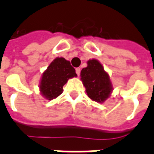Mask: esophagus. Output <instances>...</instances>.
<instances>
[{"label":"esophagus","mask_w":154,"mask_h":154,"mask_svg":"<svg viewBox=\"0 0 154 154\" xmlns=\"http://www.w3.org/2000/svg\"><path fill=\"white\" fill-rule=\"evenodd\" d=\"M76 72H77V74L79 76L80 75V72H81V68L80 67H77V68H76Z\"/></svg>","instance_id":"34e87169"}]
</instances>
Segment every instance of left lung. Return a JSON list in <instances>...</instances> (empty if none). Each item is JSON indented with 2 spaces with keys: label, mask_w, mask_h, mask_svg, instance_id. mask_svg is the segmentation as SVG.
<instances>
[{
  "label": "left lung",
  "mask_w": 154,
  "mask_h": 154,
  "mask_svg": "<svg viewBox=\"0 0 154 154\" xmlns=\"http://www.w3.org/2000/svg\"><path fill=\"white\" fill-rule=\"evenodd\" d=\"M81 79L86 87L87 96L97 102H103L110 97L112 85L109 75L96 59L87 62V67L81 72Z\"/></svg>",
  "instance_id": "8db88e82"
}]
</instances>
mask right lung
Instances as JSON below:
<instances>
[{
    "label": "right lung",
    "mask_w": 154,
    "mask_h": 154,
    "mask_svg": "<svg viewBox=\"0 0 154 154\" xmlns=\"http://www.w3.org/2000/svg\"><path fill=\"white\" fill-rule=\"evenodd\" d=\"M77 77L76 71L70 62L63 57L55 58L42 76L40 92L48 100H53L63 92L67 80Z\"/></svg>",
    "instance_id": "add662e5"
}]
</instances>
